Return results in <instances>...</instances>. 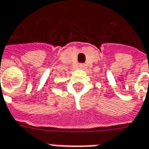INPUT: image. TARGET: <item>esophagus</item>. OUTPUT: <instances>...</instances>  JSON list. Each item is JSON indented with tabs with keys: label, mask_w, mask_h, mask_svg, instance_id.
Masks as SVG:
<instances>
[{
	"label": "esophagus",
	"mask_w": 149,
	"mask_h": 149,
	"mask_svg": "<svg viewBox=\"0 0 149 149\" xmlns=\"http://www.w3.org/2000/svg\"><path fill=\"white\" fill-rule=\"evenodd\" d=\"M79 67H80V68H84V65H80Z\"/></svg>",
	"instance_id": "esophagus-1"
}]
</instances>
